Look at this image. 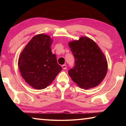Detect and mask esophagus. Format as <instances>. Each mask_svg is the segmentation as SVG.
Instances as JSON below:
<instances>
[{
	"label": "esophagus",
	"mask_w": 126,
	"mask_h": 126,
	"mask_svg": "<svg viewBox=\"0 0 126 126\" xmlns=\"http://www.w3.org/2000/svg\"><path fill=\"white\" fill-rule=\"evenodd\" d=\"M62 68H63V69H67V65H66L65 64L62 65Z\"/></svg>",
	"instance_id": "34e87169"
}]
</instances>
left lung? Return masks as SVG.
<instances>
[{
    "label": "left lung",
    "instance_id": "left-lung-1",
    "mask_svg": "<svg viewBox=\"0 0 126 126\" xmlns=\"http://www.w3.org/2000/svg\"><path fill=\"white\" fill-rule=\"evenodd\" d=\"M74 57V65L68 71L74 82L81 88L90 89L97 86L107 72L105 56L95 43L87 37L69 43Z\"/></svg>",
    "mask_w": 126,
    "mask_h": 126
}]
</instances>
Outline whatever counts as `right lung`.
I'll use <instances>...</instances> for the list:
<instances>
[{
    "label": "right lung",
    "mask_w": 126,
    "mask_h": 126,
    "mask_svg": "<svg viewBox=\"0 0 126 126\" xmlns=\"http://www.w3.org/2000/svg\"><path fill=\"white\" fill-rule=\"evenodd\" d=\"M52 41L47 35H35L19 58L21 75L27 83L35 89L46 88L62 69L55 55L52 53Z\"/></svg>",
    "instance_id": "right-lung-1"
}]
</instances>
